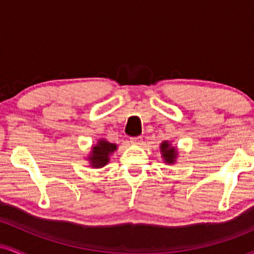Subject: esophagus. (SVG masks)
Listing matches in <instances>:
<instances>
[{
  "instance_id": "obj_1",
  "label": "esophagus",
  "mask_w": 254,
  "mask_h": 254,
  "mask_svg": "<svg viewBox=\"0 0 254 254\" xmlns=\"http://www.w3.org/2000/svg\"><path fill=\"white\" fill-rule=\"evenodd\" d=\"M131 144H135V145H141L143 143V138L141 136H137V137H131L130 138Z\"/></svg>"
}]
</instances>
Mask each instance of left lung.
I'll return each mask as SVG.
<instances>
[{
	"mask_svg": "<svg viewBox=\"0 0 254 254\" xmlns=\"http://www.w3.org/2000/svg\"><path fill=\"white\" fill-rule=\"evenodd\" d=\"M160 150H161V155L164 157L166 164H174L177 159L178 151L174 147H172L171 143L168 141H164L161 143V147H160Z\"/></svg>",
	"mask_w": 254,
	"mask_h": 254,
	"instance_id": "1",
	"label": "left lung"
}]
</instances>
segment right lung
<instances>
[{
  "label": "right lung",
  "mask_w": 254,
  "mask_h": 254,
  "mask_svg": "<svg viewBox=\"0 0 254 254\" xmlns=\"http://www.w3.org/2000/svg\"><path fill=\"white\" fill-rule=\"evenodd\" d=\"M116 149H117V144L110 143L105 138L99 139L98 143L93 145L90 155L88 156L90 166L94 168L104 167L110 161V155Z\"/></svg>",
  "instance_id": "right-lung-1"
}]
</instances>
